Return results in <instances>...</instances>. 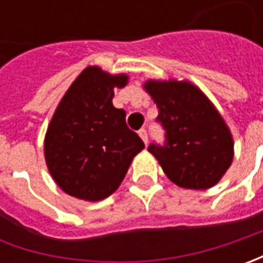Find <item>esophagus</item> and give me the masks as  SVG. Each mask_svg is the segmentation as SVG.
I'll use <instances>...</instances> for the list:
<instances>
[{
	"label": "esophagus",
	"mask_w": 263,
	"mask_h": 263,
	"mask_svg": "<svg viewBox=\"0 0 263 263\" xmlns=\"http://www.w3.org/2000/svg\"><path fill=\"white\" fill-rule=\"evenodd\" d=\"M139 136H140V139H142V140L145 142V145H146V143H147V133H146V130H145V128H140V130H139Z\"/></svg>",
	"instance_id": "1"
}]
</instances>
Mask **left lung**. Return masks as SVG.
<instances>
[{
	"label": "left lung",
	"instance_id": "left-lung-1",
	"mask_svg": "<svg viewBox=\"0 0 263 263\" xmlns=\"http://www.w3.org/2000/svg\"><path fill=\"white\" fill-rule=\"evenodd\" d=\"M143 89L157 104L158 121L167 132L164 146L147 147L165 176L183 189L215 186L234 158L233 135L215 105L189 80L149 79Z\"/></svg>",
	"mask_w": 263,
	"mask_h": 263
}]
</instances>
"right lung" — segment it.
<instances>
[{
    "mask_svg": "<svg viewBox=\"0 0 263 263\" xmlns=\"http://www.w3.org/2000/svg\"><path fill=\"white\" fill-rule=\"evenodd\" d=\"M128 83L126 73L86 67L67 89L46 128L48 171L64 193L98 202L124 180L143 142L126 124V111L112 105L114 89Z\"/></svg>",
    "mask_w": 263,
    "mask_h": 263,
    "instance_id": "add662e5",
    "label": "right lung"
}]
</instances>
